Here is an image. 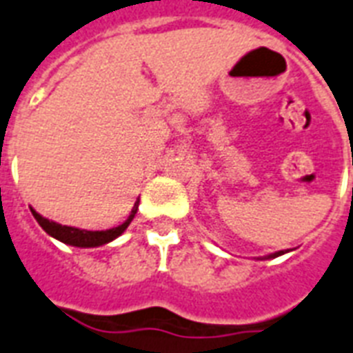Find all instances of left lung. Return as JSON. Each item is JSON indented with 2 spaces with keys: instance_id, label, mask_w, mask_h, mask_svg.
<instances>
[{
  "instance_id": "left-lung-1",
  "label": "left lung",
  "mask_w": 353,
  "mask_h": 353,
  "mask_svg": "<svg viewBox=\"0 0 353 353\" xmlns=\"http://www.w3.org/2000/svg\"><path fill=\"white\" fill-rule=\"evenodd\" d=\"M281 254H285V252H283V250H280V252L269 254V256H267V259H270V258H278V256H281Z\"/></svg>"
}]
</instances>
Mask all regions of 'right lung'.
<instances>
[{
	"mask_svg": "<svg viewBox=\"0 0 353 353\" xmlns=\"http://www.w3.org/2000/svg\"><path fill=\"white\" fill-rule=\"evenodd\" d=\"M138 204L139 201L134 202V208L130 215H128V219L123 223V225L116 226V228H110V230H81V228H75V226H65V225H59V223H54V221H49L46 217L34 212L31 208L32 215H34V219L38 221V225L42 226L43 230L48 232L49 236L54 237V239H59V241L65 243V245H72V247H81V248H92V247H101V245H106V243L114 241L116 237H119L123 232L127 230V226L132 223L134 215L138 212Z\"/></svg>",
	"mask_w": 353,
	"mask_h": 353,
	"instance_id": "right-lung-1",
	"label": "right lung"
}]
</instances>
